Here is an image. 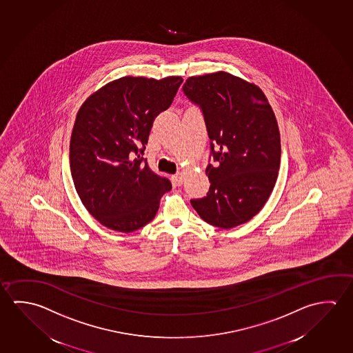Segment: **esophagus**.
Instances as JSON below:
<instances>
[{"label": "esophagus", "instance_id": "obj_1", "mask_svg": "<svg viewBox=\"0 0 353 353\" xmlns=\"http://www.w3.org/2000/svg\"><path fill=\"white\" fill-rule=\"evenodd\" d=\"M172 179V183H174V185L179 187V185L183 183V174L179 172V174H176L174 176H172V179Z\"/></svg>", "mask_w": 353, "mask_h": 353}]
</instances>
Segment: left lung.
Segmentation results:
<instances>
[{
  "mask_svg": "<svg viewBox=\"0 0 353 353\" xmlns=\"http://www.w3.org/2000/svg\"><path fill=\"white\" fill-rule=\"evenodd\" d=\"M182 90L202 110L213 157L205 168L208 193L192 207L221 229L248 223L271 196L281 162L268 99L260 87L224 71L188 77Z\"/></svg>",
  "mask_w": 353,
  "mask_h": 353,
  "instance_id": "obj_1",
  "label": "left lung"
}]
</instances>
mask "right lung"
<instances>
[{
  "label": "right lung",
  "instance_id": "add662e5",
  "mask_svg": "<svg viewBox=\"0 0 353 353\" xmlns=\"http://www.w3.org/2000/svg\"><path fill=\"white\" fill-rule=\"evenodd\" d=\"M181 76H124L92 93L77 112L70 140L76 192L94 219L132 232L155 218L168 179L151 171L145 145L154 119L172 103Z\"/></svg>",
  "mask_w": 353,
  "mask_h": 353
}]
</instances>
